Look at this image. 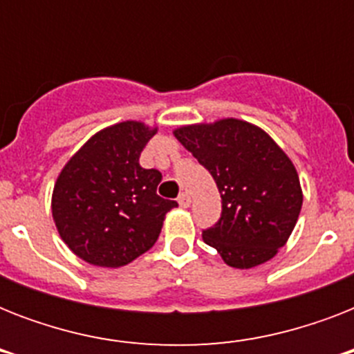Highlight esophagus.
Listing matches in <instances>:
<instances>
[{
	"label": "esophagus",
	"mask_w": 354,
	"mask_h": 354,
	"mask_svg": "<svg viewBox=\"0 0 354 354\" xmlns=\"http://www.w3.org/2000/svg\"><path fill=\"white\" fill-rule=\"evenodd\" d=\"M178 204L182 205V207H189L191 205V196L187 193H182L178 196Z\"/></svg>",
	"instance_id": "obj_1"
}]
</instances>
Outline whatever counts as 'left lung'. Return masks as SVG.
Returning a JSON list of instances; mask_svg holds the SVG:
<instances>
[{"mask_svg": "<svg viewBox=\"0 0 354 354\" xmlns=\"http://www.w3.org/2000/svg\"><path fill=\"white\" fill-rule=\"evenodd\" d=\"M174 136L215 180L221 218L202 232L233 268L274 257L296 226L303 193L296 167L268 133L241 119L189 124Z\"/></svg>", "mask_w": 354, "mask_h": 354, "instance_id": "obj_1", "label": "left lung"}]
</instances>
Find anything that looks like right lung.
Returning <instances> with one entry per match:
<instances>
[{
  "mask_svg": "<svg viewBox=\"0 0 354 354\" xmlns=\"http://www.w3.org/2000/svg\"><path fill=\"white\" fill-rule=\"evenodd\" d=\"M158 132L124 121L97 132L66 163L53 189V221L82 261L119 268L149 252L174 200L158 196L161 172L139 156Z\"/></svg>",
  "mask_w": 354,
  "mask_h": 354,
  "instance_id": "right-lung-1",
  "label": "right lung"
}]
</instances>
